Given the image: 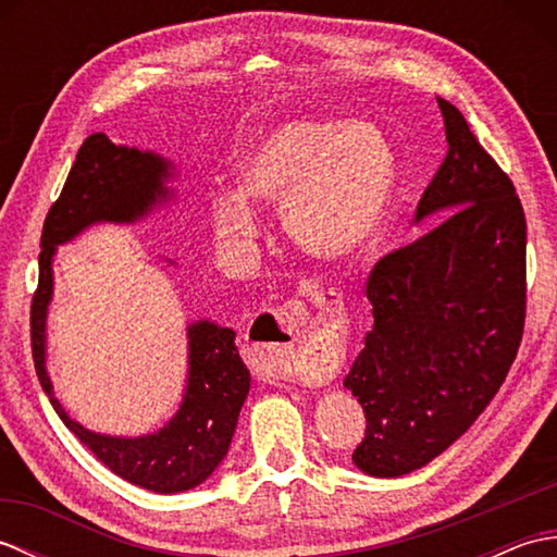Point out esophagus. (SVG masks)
I'll return each mask as SVG.
<instances>
[{"instance_id": "1", "label": "esophagus", "mask_w": 557, "mask_h": 557, "mask_svg": "<svg viewBox=\"0 0 557 557\" xmlns=\"http://www.w3.org/2000/svg\"><path fill=\"white\" fill-rule=\"evenodd\" d=\"M304 292L315 306L339 304L337 292L325 289L313 280L306 282ZM306 325H309V311L301 301L282 304L270 313L260 315V321L256 323V347H263L275 357V366L282 375L306 385H318L325 381L327 359L318 347L309 349L301 345Z\"/></svg>"}]
</instances>
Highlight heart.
<instances>
[{"label":"heart","instance_id":"heart-1","mask_svg":"<svg viewBox=\"0 0 557 557\" xmlns=\"http://www.w3.org/2000/svg\"><path fill=\"white\" fill-rule=\"evenodd\" d=\"M239 188L212 198L218 239L236 251L263 234L256 203L285 208V227L304 256L342 263L369 244L393 196L395 160L373 124L294 120L272 128L236 162Z\"/></svg>","mask_w":557,"mask_h":557}]
</instances>
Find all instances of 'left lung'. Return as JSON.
<instances>
[{"mask_svg": "<svg viewBox=\"0 0 557 557\" xmlns=\"http://www.w3.org/2000/svg\"><path fill=\"white\" fill-rule=\"evenodd\" d=\"M447 156L417 222L445 219L377 260L373 327L345 377L366 435L354 465L395 479L469 431L505 383L527 315V220L515 184L455 104L437 98Z\"/></svg>", "mask_w": 557, "mask_h": 557, "instance_id": "1", "label": "left lung"}]
</instances>
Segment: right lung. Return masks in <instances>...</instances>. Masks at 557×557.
I'll list each match as a JSON object with an SVG mask.
<instances>
[{
	"label": "right lung",
	"instance_id": "add662e5",
	"mask_svg": "<svg viewBox=\"0 0 557 557\" xmlns=\"http://www.w3.org/2000/svg\"><path fill=\"white\" fill-rule=\"evenodd\" d=\"M172 162L150 150L116 146L92 134L78 148L62 194L47 212L40 236V277L30 304L35 373L59 419L116 476L152 493H182L203 483L220 467L232 443L251 375L234 345L232 327L210 321L188 325V377L180 411L158 433L138 437L100 435L83 429L59 405L45 369V323L52 301V258L96 222L132 224L164 203Z\"/></svg>",
	"mask_w": 557,
	"mask_h": 557
}]
</instances>
